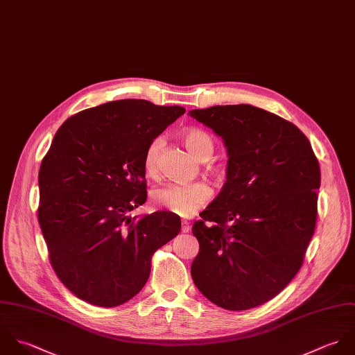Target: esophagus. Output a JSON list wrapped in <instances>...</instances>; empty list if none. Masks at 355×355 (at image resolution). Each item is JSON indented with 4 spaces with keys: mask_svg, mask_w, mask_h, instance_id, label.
<instances>
[{
    "mask_svg": "<svg viewBox=\"0 0 355 355\" xmlns=\"http://www.w3.org/2000/svg\"><path fill=\"white\" fill-rule=\"evenodd\" d=\"M181 230H182V233H188L191 230V223L188 220H182L181 222Z\"/></svg>",
    "mask_w": 355,
    "mask_h": 355,
    "instance_id": "1",
    "label": "esophagus"
}]
</instances>
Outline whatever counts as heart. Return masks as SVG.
Returning <instances> with one entry per match:
<instances>
[{
    "label": "heart",
    "instance_id": "obj_1",
    "mask_svg": "<svg viewBox=\"0 0 355 355\" xmlns=\"http://www.w3.org/2000/svg\"><path fill=\"white\" fill-rule=\"evenodd\" d=\"M182 141L187 149L198 160L205 162L213 155L211 137L199 129H189L182 133ZM162 139H155L148 145L144 155V170L153 175L157 171V157L162 148ZM213 191L203 182L195 184H167L152 192L153 203L170 213L181 216H191L202 209L211 198Z\"/></svg>",
    "mask_w": 355,
    "mask_h": 355
}]
</instances>
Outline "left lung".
Masks as SVG:
<instances>
[{"label": "left lung", "mask_w": 355, "mask_h": 355, "mask_svg": "<svg viewBox=\"0 0 355 355\" xmlns=\"http://www.w3.org/2000/svg\"><path fill=\"white\" fill-rule=\"evenodd\" d=\"M189 115L227 152L226 182L192 227L200 245L193 283L222 309L257 307L302 266L317 219L318 160L295 125L262 108L214 105Z\"/></svg>", "instance_id": "1"}]
</instances>
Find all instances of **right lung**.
Instances as JSON below:
<instances>
[{"instance_id": "right-lung-1", "label": "right lung", "mask_w": 355, "mask_h": 355, "mask_svg": "<svg viewBox=\"0 0 355 355\" xmlns=\"http://www.w3.org/2000/svg\"><path fill=\"white\" fill-rule=\"evenodd\" d=\"M184 114L125 98L78 112L55 135L38 174V222L58 277L76 297L100 307L130 300L152 254L180 233L173 213H128L146 200L148 145Z\"/></svg>"}]
</instances>
